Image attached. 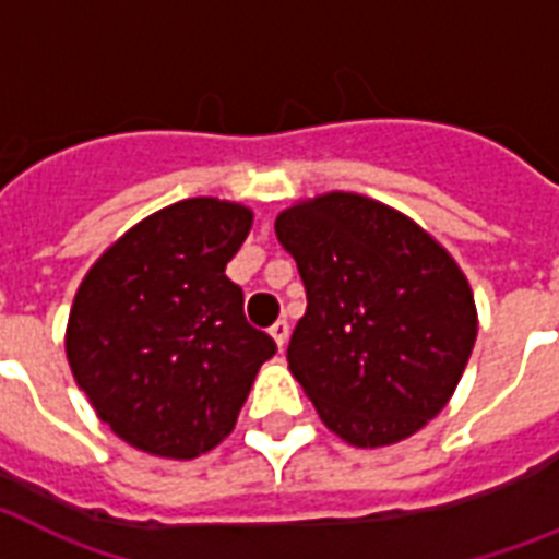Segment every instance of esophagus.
<instances>
[{
  "label": "esophagus",
  "instance_id": "esophagus-1",
  "mask_svg": "<svg viewBox=\"0 0 559 559\" xmlns=\"http://www.w3.org/2000/svg\"><path fill=\"white\" fill-rule=\"evenodd\" d=\"M271 338L276 341V347L283 349L285 341H288V320H276L274 326H271Z\"/></svg>",
  "mask_w": 559,
  "mask_h": 559
}]
</instances>
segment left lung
Segmentation results:
<instances>
[{
    "label": "left lung",
    "instance_id": "obj_1",
    "mask_svg": "<svg viewBox=\"0 0 559 559\" xmlns=\"http://www.w3.org/2000/svg\"><path fill=\"white\" fill-rule=\"evenodd\" d=\"M306 314L288 370L323 426L379 449L417 435L452 400L473 356L469 280L405 212L358 192H323L276 215Z\"/></svg>",
    "mask_w": 559,
    "mask_h": 559
}]
</instances>
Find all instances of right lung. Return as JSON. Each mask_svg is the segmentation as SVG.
Here are the masks:
<instances>
[{"instance_id": "add662e5", "label": "right lung", "mask_w": 559, "mask_h": 559, "mask_svg": "<svg viewBox=\"0 0 559 559\" xmlns=\"http://www.w3.org/2000/svg\"><path fill=\"white\" fill-rule=\"evenodd\" d=\"M250 227L245 203L186 198L122 233L78 285L69 367L98 419L133 449L175 461L215 449L276 353L224 274Z\"/></svg>"}]
</instances>
